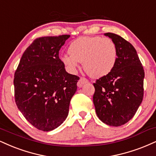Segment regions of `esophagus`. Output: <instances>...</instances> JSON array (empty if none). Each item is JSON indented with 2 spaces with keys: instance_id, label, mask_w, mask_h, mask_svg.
I'll list each match as a JSON object with an SVG mask.
<instances>
[{
  "instance_id": "1",
  "label": "esophagus",
  "mask_w": 156,
  "mask_h": 156,
  "mask_svg": "<svg viewBox=\"0 0 156 156\" xmlns=\"http://www.w3.org/2000/svg\"><path fill=\"white\" fill-rule=\"evenodd\" d=\"M88 82H89V80L86 79V78H80V80H78V83H77V86H78L79 88H81L82 86H83V85H84V84H86V83H87Z\"/></svg>"
}]
</instances>
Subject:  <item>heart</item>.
I'll return each instance as SVG.
<instances>
[{
  "instance_id": "1",
  "label": "heart",
  "mask_w": 156,
  "mask_h": 156,
  "mask_svg": "<svg viewBox=\"0 0 156 156\" xmlns=\"http://www.w3.org/2000/svg\"><path fill=\"white\" fill-rule=\"evenodd\" d=\"M68 51L60 60L75 73L83 62L84 70L93 78H101L113 70L118 59L117 46L109 37H81L71 43Z\"/></svg>"
}]
</instances>
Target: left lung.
I'll return each instance as SVG.
<instances>
[{
  "label": "left lung",
  "mask_w": 156,
  "mask_h": 156,
  "mask_svg": "<svg viewBox=\"0 0 156 156\" xmlns=\"http://www.w3.org/2000/svg\"><path fill=\"white\" fill-rule=\"evenodd\" d=\"M105 35L115 44L118 59L113 70L94 83L93 102L97 115L103 123L120 126L134 117L142 103L144 72L130 43L115 33Z\"/></svg>",
  "instance_id": "obj_1"
}]
</instances>
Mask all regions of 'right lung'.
Wrapping results in <instances>:
<instances>
[{
  "label": "right lung",
  "instance_id": "right-lung-1",
  "mask_svg": "<svg viewBox=\"0 0 156 156\" xmlns=\"http://www.w3.org/2000/svg\"><path fill=\"white\" fill-rule=\"evenodd\" d=\"M69 35L36 38L24 51L14 74L16 106L33 126L54 130L67 119L79 77L69 74L59 51Z\"/></svg>",
  "mask_w": 156,
  "mask_h": 156
}]
</instances>
